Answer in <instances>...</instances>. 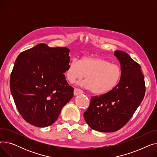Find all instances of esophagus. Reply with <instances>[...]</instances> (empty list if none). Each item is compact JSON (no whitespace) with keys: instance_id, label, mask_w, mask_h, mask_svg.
I'll list each match as a JSON object with an SVG mask.
<instances>
[{"instance_id":"obj_1","label":"esophagus","mask_w":157,"mask_h":157,"mask_svg":"<svg viewBox=\"0 0 157 157\" xmlns=\"http://www.w3.org/2000/svg\"><path fill=\"white\" fill-rule=\"evenodd\" d=\"M83 93V92L81 90L79 89V88H74V95H79V94H82Z\"/></svg>"}]
</instances>
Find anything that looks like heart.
Segmentation results:
<instances>
[{
  "mask_svg": "<svg viewBox=\"0 0 157 157\" xmlns=\"http://www.w3.org/2000/svg\"><path fill=\"white\" fill-rule=\"evenodd\" d=\"M82 85L95 94L101 95L111 92L121 79L122 71L120 66L95 56H82L78 61L74 59L68 63L65 76L71 83L83 79Z\"/></svg>",
  "mask_w": 157,
  "mask_h": 157,
  "instance_id": "heart-1",
  "label": "heart"
}]
</instances>
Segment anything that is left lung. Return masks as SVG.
I'll return each instance as SVG.
<instances>
[{"mask_svg":"<svg viewBox=\"0 0 157 157\" xmlns=\"http://www.w3.org/2000/svg\"><path fill=\"white\" fill-rule=\"evenodd\" d=\"M114 55L122 71L118 85L108 93L92 97L84 113L89 127L102 132H113L125 125L141 104L146 90L140 65L124 52L115 51Z\"/></svg>","mask_w":157,"mask_h":157,"instance_id":"left-lung-1","label":"left lung"}]
</instances>
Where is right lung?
<instances>
[{
  "label": "right lung",
  "mask_w": 157,
  "mask_h": 157,
  "mask_svg": "<svg viewBox=\"0 0 157 157\" xmlns=\"http://www.w3.org/2000/svg\"><path fill=\"white\" fill-rule=\"evenodd\" d=\"M65 47L38 44L21 52L10 77V90L21 116L30 124L46 127L56 121L73 97L63 73L70 62Z\"/></svg>",
  "instance_id": "right-lung-1"
}]
</instances>
